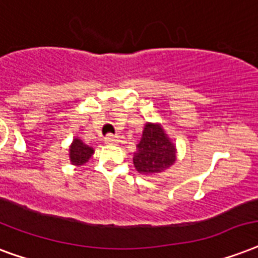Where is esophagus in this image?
I'll return each instance as SVG.
<instances>
[{
  "instance_id": "1",
  "label": "esophagus",
  "mask_w": 258,
  "mask_h": 258,
  "mask_svg": "<svg viewBox=\"0 0 258 258\" xmlns=\"http://www.w3.org/2000/svg\"><path fill=\"white\" fill-rule=\"evenodd\" d=\"M104 141H105V143H108V145H115V143L117 142L116 137L115 135H112V134H108L107 137L104 138Z\"/></svg>"
}]
</instances>
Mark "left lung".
<instances>
[{
    "label": "left lung",
    "instance_id": "8db88e82",
    "mask_svg": "<svg viewBox=\"0 0 258 258\" xmlns=\"http://www.w3.org/2000/svg\"><path fill=\"white\" fill-rule=\"evenodd\" d=\"M133 161L138 172L146 176L164 172L174 164L176 149L161 125L147 123Z\"/></svg>",
    "mask_w": 258,
    "mask_h": 258
}]
</instances>
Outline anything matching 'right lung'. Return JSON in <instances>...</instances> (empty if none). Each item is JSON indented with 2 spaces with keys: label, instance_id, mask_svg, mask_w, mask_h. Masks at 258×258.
<instances>
[{
  "label": "right lung",
  "instance_id": "right-lung-1",
  "mask_svg": "<svg viewBox=\"0 0 258 258\" xmlns=\"http://www.w3.org/2000/svg\"><path fill=\"white\" fill-rule=\"evenodd\" d=\"M92 154H93V149L92 147L84 145L80 139H74L73 141L72 146H70V161H72L73 164H85Z\"/></svg>",
  "mask_w": 258,
  "mask_h": 258
}]
</instances>
